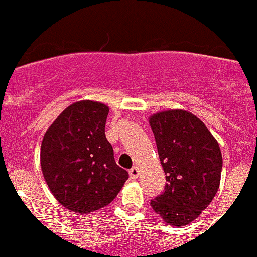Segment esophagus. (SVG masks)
Masks as SVG:
<instances>
[{
    "instance_id": "34e87169",
    "label": "esophagus",
    "mask_w": 257,
    "mask_h": 257,
    "mask_svg": "<svg viewBox=\"0 0 257 257\" xmlns=\"http://www.w3.org/2000/svg\"><path fill=\"white\" fill-rule=\"evenodd\" d=\"M139 174H140V172H139V169L137 167H133L131 170H129V176H131L132 179H137L139 176Z\"/></svg>"
}]
</instances>
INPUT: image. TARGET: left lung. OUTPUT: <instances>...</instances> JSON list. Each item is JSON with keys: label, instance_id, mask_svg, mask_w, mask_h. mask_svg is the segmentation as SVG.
Instances as JSON below:
<instances>
[{"label": "left lung", "instance_id": "1", "mask_svg": "<svg viewBox=\"0 0 257 257\" xmlns=\"http://www.w3.org/2000/svg\"><path fill=\"white\" fill-rule=\"evenodd\" d=\"M150 125L167 181L163 192L150 204L167 223L186 226L219 190L220 146L204 123L187 111L159 112L150 118Z\"/></svg>", "mask_w": 257, "mask_h": 257}]
</instances>
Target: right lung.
<instances>
[{
  "label": "right lung",
  "mask_w": 257,
  "mask_h": 257,
  "mask_svg": "<svg viewBox=\"0 0 257 257\" xmlns=\"http://www.w3.org/2000/svg\"><path fill=\"white\" fill-rule=\"evenodd\" d=\"M108 107L83 100L59 114L44 134L41 168L53 196L65 208L88 214L110 204L128 180L105 135Z\"/></svg>",
  "instance_id": "add662e5"
}]
</instances>
